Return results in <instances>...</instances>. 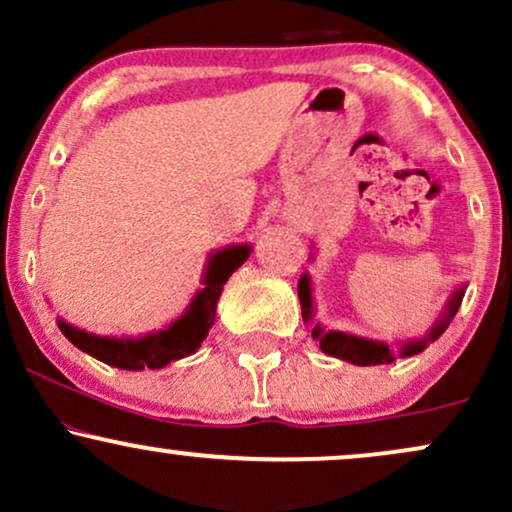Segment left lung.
Instances as JSON below:
<instances>
[{
	"label": "left lung",
	"mask_w": 512,
	"mask_h": 512,
	"mask_svg": "<svg viewBox=\"0 0 512 512\" xmlns=\"http://www.w3.org/2000/svg\"><path fill=\"white\" fill-rule=\"evenodd\" d=\"M462 296H464L462 289L455 291V296L450 298L448 313H445L443 320L433 327V332L428 334L426 339H421V342L404 344L402 351L397 354V351L390 349L387 344L370 342V339H361V337H351V334H344V332L322 330L320 322L313 320V298H310L308 276H301V281H298V298H301L303 320H305V325H308V330L313 332V339L320 344V349L325 351V354H330L334 358H342V361L354 363V366H380V363H392L397 356H414V354H419V351H424L426 344L433 342V339H438L440 334L445 332V327L450 325V320L455 317L457 308H460Z\"/></svg>",
	"instance_id": "obj_1"
}]
</instances>
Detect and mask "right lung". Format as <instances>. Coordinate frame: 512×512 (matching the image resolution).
<instances>
[{
  "label": "right lung",
  "instance_id": "add662e5",
  "mask_svg": "<svg viewBox=\"0 0 512 512\" xmlns=\"http://www.w3.org/2000/svg\"><path fill=\"white\" fill-rule=\"evenodd\" d=\"M248 245H233L216 252L209 260L207 274H204V289L197 293L195 301L190 303V310L175 320L168 330L142 339H113V337H96L84 330L67 325L60 320V330L64 337L72 342L76 349L86 351L88 356L108 363V366L122 370H144V368H163L170 361H178L195 354L199 344L207 337L209 327L214 325L216 301H219L223 284L228 281L236 269L248 260Z\"/></svg>",
  "mask_w": 512,
  "mask_h": 512
}]
</instances>
